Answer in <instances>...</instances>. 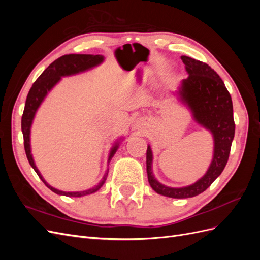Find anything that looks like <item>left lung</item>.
Returning a JSON list of instances; mask_svg holds the SVG:
<instances>
[{
	"mask_svg": "<svg viewBox=\"0 0 260 260\" xmlns=\"http://www.w3.org/2000/svg\"><path fill=\"white\" fill-rule=\"evenodd\" d=\"M181 59L188 74L179 91L181 100L191 109L194 119L212 133L215 151L208 171L198 182L185 187H168L154 178L152 151L147 146L148 182L155 192L172 199H188L199 195L221 175L229 159L235 132L232 99L221 78L206 62L188 56H181Z\"/></svg>",
	"mask_w": 260,
	"mask_h": 260,
	"instance_id": "1",
	"label": "left lung"
}]
</instances>
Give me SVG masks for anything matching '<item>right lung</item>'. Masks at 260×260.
I'll return each mask as SVG.
<instances>
[{
    "mask_svg": "<svg viewBox=\"0 0 260 260\" xmlns=\"http://www.w3.org/2000/svg\"><path fill=\"white\" fill-rule=\"evenodd\" d=\"M103 59H104V57L102 56V55H86V54L62 55V56H60L56 60H54L52 64L40 75V77L38 78L36 82L32 84V86H31V89L27 95L25 109H23L22 117H21V131L23 135V146H25V152H26L29 164L31 165V167L35 169L37 175L40 177V179L43 181V183L48 186L50 190H52L54 193H56V194L65 195V196H83L86 194H91V193L96 192L102 187V185L104 184L105 180L107 178V175H108V171H106L103 180H102L96 186L90 188V190L82 191V192H62V191H58V190H56V188L52 187L51 185H49L45 182L41 174L37 169L34 158H32V155H31V151H30L31 123H32L34 117H35V114L37 112L38 107L40 106L41 102L43 101L46 94H48V92L60 80V77L75 75V74H78L80 72H84V70H86V69H90L94 66L101 64V62L103 61ZM117 148H118V143H116V145L113 147L108 160H111L115 152L117 151Z\"/></svg>",
    "mask_w": 260,
    "mask_h": 260,
    "instance_id": "right-lung-1",
    "label": "right lung"
}]
</instances>
